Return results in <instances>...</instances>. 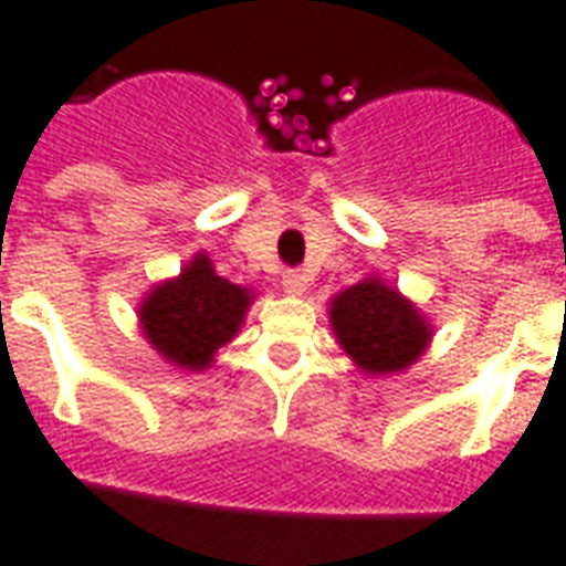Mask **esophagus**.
I'll use <instances>...</instances> for the list:
<instances>
[{
  "label": "esophagus",
  "instance_id": "1",
  "mask_svg": "<svg viewBox=\"0 0 566 566\" xmlns=\"http://www.w3.org/2000/svg\"><path fill=\"white\" fill-rule=\"evenodd\" d=\"M282 287L291 296H302L305 293V275L300 273V270H287V273L282 275Z\"/></svg>",
  "mask_w": 566,
  "mask_h": 566
}]
</instances>
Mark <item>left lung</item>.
Instances as JSON below:
<instances>
[{"label":"left lung","mask_w":566,"mask_h":566,"mask_svg":"<svg viewBox=\"0 0 566 566\" xmlns=\"http://www.w3.org/2000/svg\"><path fill=\"white\" fill-rule=\"evenodd\" d=\"M329 323L344 353L374 377L409 368L433 338L424 314L382 279L340 291L329 305Z\"/></svg>","instance_id":"left-lung-1"}]
</instances>
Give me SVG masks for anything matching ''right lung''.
<instances>
[{"label":"right lung","instance_id":"1","mask_svg":"<svg viewBox=\"0 0 566 566\" xmlns=\"http://www.w3.org/2000/svg\"><path fill=\"white\" fill-rule=\"evenodd\" d=\"M252 291L216 275L207 254H196L178 279L157 284L142 300L139 323L154 350L187 370L210 368L216 350L234 338L252 305Z\"/></svg>","mask_w":566,"mask_h":566}]
</instances>
